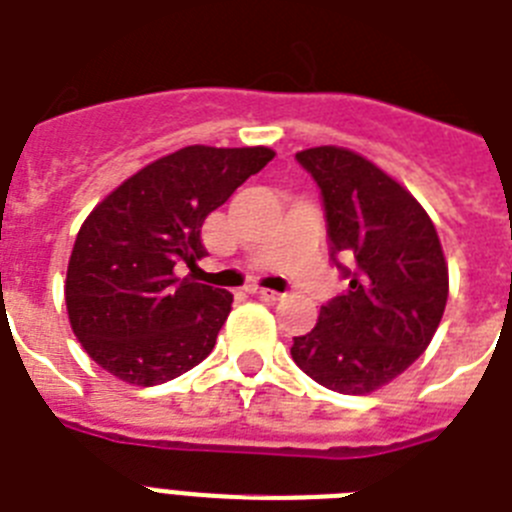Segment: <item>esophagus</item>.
Masks as SVG:
<instances>
[{
	"mask_svg": "<svg viewBox=\"0 0 512 512\" xmlns=\"http://www.w3.org/2000/svg\"><path fill=\"white\" fill-rule=\"evenodd\" d=\"M251 293L259 295L261 301H280V293H274V290H266V287H259V285H253Z\"/></svg>",
	"mask_w": 512,
	"mask_h": 512,
	"instance_id": "1",
	"label": "esophagus"
}]
</instances>
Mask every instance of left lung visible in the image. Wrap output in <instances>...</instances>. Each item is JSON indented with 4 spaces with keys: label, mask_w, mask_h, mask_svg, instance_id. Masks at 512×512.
Instances as JSON below:
<instances>
[{
    "label": "left lung",
    "mask_w": 512,
    "mask_h": 512,
    "mask_svg": "<svg viewBox=\"0 0 512 512\" xmlns=\"http://www.w3.org/2000/svg\"><path fill=\"white\" fill-rule=\"evenodd\" d=\"M295 159L322 188L332 261L350 282L290 353L327 390L369 395L400 377L442 322L450 280L437 227L411 190L356 151L316 146Z\"/></svg>",
    "instance_id": "1"
}]
</instances>
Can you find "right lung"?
<instances>
[{
	"label": "right lung",
	"instance_id": "add662e5",
	"mask_svg": "<svg viewBox=\"0 0 512 512\" xmlns=\"http://www.w3.org/2000/svg\"><path fill=\"white\" fill-rule=\"evenodd\" d=\"M272 159L266 146H185L94 206L70 253L65 303L75 337L101 369L154 387L214 350L232 293L177 277V266L204 259L206 217Z\"/></svg>",
	"mask_w": 512,
	"mask_h": 512
}]
</instances>
